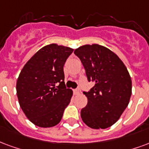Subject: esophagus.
<instances>
[{"instance_id": "34e87169", "label": "esophagus", "mask_w": 149, "mask_h": 149, "mask_svg": "<svg viewBox=\"0 0 149 149\" xmlns=\"http://www.w3.org/2000/svg\"><path fill=\"white\" fill-rule=\"evenodd\" d=\"M73 92H74V95H79L80 94V89H75V90H73Z\"/></svg>"}]
</instances>
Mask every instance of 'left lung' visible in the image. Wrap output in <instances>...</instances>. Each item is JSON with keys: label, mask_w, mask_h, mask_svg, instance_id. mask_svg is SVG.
Wrapping results in <instances>:
<instances>
[{"label": "left lung", "mask_w": 149, "mask_h": 149, "mask_svg": "<svg viewBox=\"0 0 149 149\" xmlns=\"http://www.w3.org/2000/svg\"><path fill=\"white\" fill-rule=\"evenodd\" d=\"M85 69L88 81L95 85L84 92L88 104L80 111L83 122L92 129L114 125L127 107L132 94V80L118 56L99 45H84L75 49Z\"/></svg>", "instance_id": "1"}]
</instances>
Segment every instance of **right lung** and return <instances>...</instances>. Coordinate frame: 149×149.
<instances>
[{
	"label": "right lung",
	"mask_w": 149,
	"mask_h": 149,
	"mask_svg": "<svg viewBox=\"0 0 149 149\" xmlns=\"http://www.w3.org/2000/svg\"><path fill=\"white\" fill-rule=\"evenodd\" d=\"M72 51L58 44L47 45L27 61L19 75V103L26 117L37 126L58 125L70 102L72 91L65 88L63 67Z\"/></svg>",
	"instance_id": "right-lung-1"
}]
</instances>
